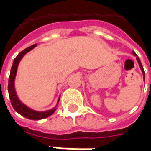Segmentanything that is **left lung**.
Masks as SVG:
<instances>
[{"instance_id": "left-lung-1", "label": "left lung", "mask_w": 151, "mask_h": 151, "mask_svg": "<svg viewBox=\"0 0 151 151\" xmlns=\"http://www.w3.org/2000/svg\"><path fill=\"white\" fill-rule=\"evenodd\" d=\"M133 54L135 55L136 56V53L134 52H133ZM136 59H137L138 63H139V67H140V68H141V70H142V73H143L144 74V78H145V72H144V68H143V66H142V64H141V63H140V60H139V58H136Z\"/></svg>"}]
</instances>
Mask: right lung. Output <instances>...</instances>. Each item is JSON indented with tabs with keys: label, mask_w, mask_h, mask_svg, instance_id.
I'll return each mask as SVG.
<instances>
[{
	"label": "right lung",
	"mask_w": 151,
	"mask_h": 151,
	"mask_svg": "<svg viewBox=\"0 0 151 151\" xmlns=\"http://www.w3.org/2000/svg\"><path fill=\"white\" fill-rule=\"evenodd\" d=\"M37 46V44H34L31 47H29L27 48L24 49L19 53L16 58L13 61V64L11 68V73L9 76V80H8V93H9V97H10V100H11V104L13 107V109L20 114L21 115H22L23 117L29 119H32V120H38V119H42L45 118H47L50 115H52L56 110V108L48 110L46 112H37L34 111L32 109H29L26 105H24L18 99V98L15 92V88H14V81H15V77H16V73H17V66H18L19 62L21 61L22 58L24 55L26 54L27 52L33 49L34 47ZM59 101V99H58Z\"/></svg>",
	"instance_id": "obj_1"
}]
</instances>
